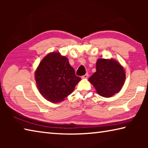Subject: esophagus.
I'll return each instance as SVG.
<instances>
[{"label": "esophagus", "mask_w": 148, "mask_h": 148, "mask_svg": "<svg viewBox=\"0 0 148 148\" xmlns=\"http://www.w3.org/2000/svg\"><path fill=\"white\" fill-rule=\"evenodd\" d=\"M87 77H88V74H86L85 75H84V76H82V79H86Z\"/></svg>", "instance_id": "34e87169"}]
</instances>
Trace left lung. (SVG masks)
<instances>
[{
  "label": "left lung",
  "instance_id": "obj_1",
  "mask_svg": "<svg viewBox=\"0 0 148 148\" xmlns=\"http://www.w3.org/2000/svg\"><path fill=\"white\" fill-rule=\"evenodd\" d=\"M125 72L121 64L115 59H99L96 72L89 81L99 95L108 98L118 92L123 86Z\"/></svg>",
  "mask_w": 148,
  "mask_h": 148
}]
</instances>
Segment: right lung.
<instances>
[{
    "mask_svg": "<svg viewBox=\"0 0 148 148\" xmlns=\"http://www.w3.org/2000/svg\"><path fill=\"white\" fill-rule=\"evenodd\" d=\"M37 87L44 98L53 103L64 101L81 80L75 75L69 59L59 52L44 57L35 71Z\"/></svg>",
    "mask_w": 148,
    "mask_h": 148,
    "instance_id": "1",
    "label": "right lung"
}]
</instances>
